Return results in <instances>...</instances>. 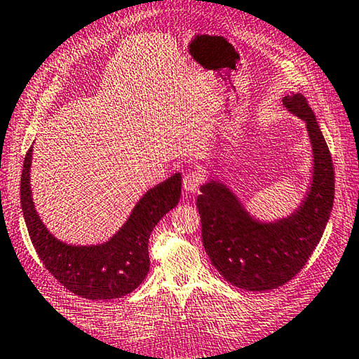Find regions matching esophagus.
Instances as JSON below:
<instances>
[{"label":"esophagus","mask_w":359,"mask_h":359,"mask_svg":"<svg viewBox=\"0 0 359 359\" xmlns=\"http://www.w3.org/2000/svg\"><path fill=\"white\" fill-rule=\"evenodd\" d=\"M202 184V174L199 171H188L184 175V188L188 193H196Z\"/></svg>","instance_id":"obj_1"}]
</instances>
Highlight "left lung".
<instances>
[{"label": "left lung", "mask_w": 359, "mask_h": 359, "mask_svg": "<svg viewBox=\"0 0 359 359\" xmlns=\"http://www.w3.org/2000/svg\"><path fill=\"white\" fill-rule=\"evenodd\" d=\"M282 101L304 119L313 147L311 185L296 212L278 221H258L226 184L215 179L201 187L196 203L212 264L230 285L245 291H269L290 282L319 244L333 208L332 156L313 110L300 93Z\"/></svg>", "instance_id": "8db88e82"}]
</instances>
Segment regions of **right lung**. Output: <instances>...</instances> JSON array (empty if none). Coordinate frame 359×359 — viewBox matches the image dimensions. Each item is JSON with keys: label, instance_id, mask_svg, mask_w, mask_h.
<instances>
[{"label": "right lung", "instance_id": "add662e5", "mask_svg": "<svg viewBox=\"0 0 359 359\" xmlns=\"http://www.w3.org/2000/svg\"><path fill=\"white\" fill-rule=\"evenodd\" d=\"M31 161L32 146L21 172V208L31 241L45 268L67 290L91 300L118 299L138 287L149 272L147 243L151 231L180 201V172L147 189L124 226L109 241L73 245L57 240L37 215L31 191Z\"/></svg>", "mask_w": 359, "mask_h": 359}]
</instances>
